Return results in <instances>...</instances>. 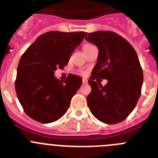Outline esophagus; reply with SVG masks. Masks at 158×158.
<instances>
[{
    "label": "esophagus",
    "mask_w": 158,
    "mask_h": 158,
    "mask_svg": "<svg viewBox=\"0 0 158 158\" xmlns=\"http://www.w3.org/2000/svg\"><path fill=\"white\" fill-rule=\"evenodd\" d=\"M87 82H88V80L86 79H85V78H83V79H82V83H83V84H86V83H87Z\"/></svg>",
    "instance_id": "obj_1"
}]
</instances>
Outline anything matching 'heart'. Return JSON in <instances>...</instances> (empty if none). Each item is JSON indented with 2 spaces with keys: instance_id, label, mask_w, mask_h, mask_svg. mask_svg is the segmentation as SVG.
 I'll return each instance as SVG.
<instances>
[{
  "instance_id": "heart-1",
  "label": "heart",
  "mask_w": 158,
  "mask_h": 158,
  "mask_svg": "<svg viewBox=\"0 0 158 158\" xmlns=\"http://www.w3.org/2000/svg\"><path fill=\"white\" fill-rule=\"evenodd\" d=\"M88 45H89V44H86V45H84V46H83V48L86 47V46H88ZM80 72H81V73H84V72H82V71H80Z\"/></svg>"
}]
</instances>
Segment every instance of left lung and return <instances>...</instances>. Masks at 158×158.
<instances>
[{"label":"left lung","mask_w":158,"mask_h":158,"mask_svg":"<svg viewBox=\"0 0 158 158\" xmlns=\"http://www.w3.org/2000/svg\"><path fill=\"white\" fill-rule=\"evenodd\" d=\"M85 38L98 48V62L88 80L91 92L87 105L100 121L115 124L124 120L141 95L143 73L134 48L118 34L108 31L85 33ZM97 77L107 79L106 86Z\"/></svg>","instance_id":"8db88e82"}]
</instances>
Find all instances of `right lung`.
Here are the masks:
<instances>
[{"instance_id":"right-lung-1","label":"right lung","mask_w":158,"mask_h":158,"mask_svg":"<svg viewBox=\"0 0 158 158\" xmlns=\"http://www.w3.org/2000/svg\"><path fill=\"white\" fill-rule=\"evenodd\" d=\"M85 32L49 31L40 35L23 52L17 69L15 92L24 112L42 123L62 117L82 85L79 76L69 74L64 82L54 71L68 64Z\"/></svg>"}]
</instances>
